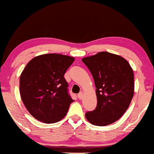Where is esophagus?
Segmentation results:
<instances>
[{"instance_id": "obj_1", "label": "esophagus", "mask_w": 154, "mask_h": 154, "mask_svg": "<svg viewBox=\"0 0 154 154\" xmlns=\"http://www.w3.org/2000/svg\"><path fill=\"white\" fill-rule=\"evenodd\" d=\"M82 96H83V93H82V92H80V93H79V94L77 95V97H78V98H79V99H82Z\"/></svg>"}]
</instances>
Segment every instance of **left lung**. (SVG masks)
<instances>
[{
  "label": "left lung",
  "instance_id": "obj_1",
  "mask_svg": "<svg viewBox=\"0 0 154 154\" xmlns=\"http://www.w3.org/2000/svg\"><path fill=\"white\" fill-rule=\"evenodd\" d=\"M93 75L97 106L85 117L96 126H106L121 118L134 95V74L126 59L119 55L99 52L82 59Z\"/></svg>",
  "mask_w": 154,
  "mask_h": 154
}]
</instances>
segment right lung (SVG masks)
<instances>
[{
	"mask_svg": "<svg viewBox=\"0 0 154 154\" xmlns=\"http://www.w3.org/2000/svg\"><path fill=\"white\" fill-rule=\"evenodd\" d=\"M75 58L48 54L33 58L21 74L19 91L23 103L32 116L46 124L66 116L74 101L68 93L65 72Z\"/></svg>",
	"mask_w": 154,
	"mask_h": 154,
	"instance_id": "add662e5",
	"label": "right lung"
}]
</instances>
